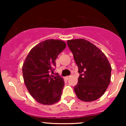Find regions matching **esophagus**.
<instances>
[{
    "label": "esophagus",
    "mask_w": 126,
    "mask_h": 126,
    "mask_svg": "<svg viewBox=\"0 0 126 126\" xmlns=\"http://www.w3.org/2000/svg\"><path fill=\"white\" fill-rule=\"evenodd\" d=\"M71 77V76H66V77H65V79L66 80H68L69 78Z\"/></svg>",
    "instance_id": "esophagus-1"
}]
</instances>
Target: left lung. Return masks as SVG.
I'll use <instances>...</instances> for the list:
<instances>
[{
	"label": "left lung",
	"mask_w": 126,
	"mask_h": 126,
	"mask_svg": "<svg viewBox=\"0 0 126 126\" xmlns=\"http://www.w3.org/2000/svg\"><path fill=\"white\" fill-rule=\"evenodd\" d=\"M80 76L74 88L80 100L91 102L101 97L110 82L111 67L105 54L84 39L67 41Z\"/></svg>",
	"instance_id": "left-lung-1"
}]
</instances>
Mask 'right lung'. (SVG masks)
<instances>
[{"instance_id": "1", "label": "right lung", "mask_w": 126, "mask_h": 126, "mask_svg": "<svg viewBox=\"0 0 126 126\" xmlns=\"http://www.w3.org/2000/svg\"><path fill=\"white\" fill-rule=\"evenodd\" d=\"M66 47V43L58 39H47L30 51L22 66L24 83L31 96L37 102L52 105L61 98L64 82L54 74L55 60Z\"/></svg>"}]
</instances>
